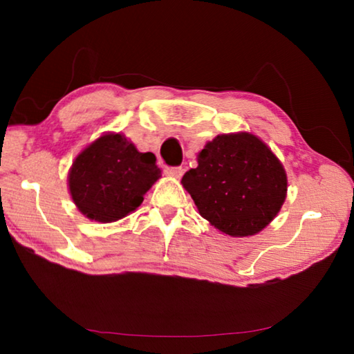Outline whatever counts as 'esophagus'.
I'll return each mask as SVG.
<instances>
[{"mask_svg": "<svg viewBox=\"0 0 354 354\" xmlns=\"http://www.w3.org/2000/svg\"><path fill=\"white\" fill-rule=\"evenodd\" d=\"M165 175H169L171 178H181L183 176V169H181V167H167Z\"/></svg>", "mask_w": 354, "mask_h": 354, "instance_id": "34e87169", "label": "esophagus"}]
</instances>
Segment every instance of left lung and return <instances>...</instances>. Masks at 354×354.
I'll use <instances>...</instances> for the list:
<instances>
[{
  "mask_svg": "<svg viewBox=\"0 0 354 354\" xmlns=\"http://www.w3.org/2000/svg\"><path fill=\"white\" fill-rule=\"evenodd\" d=\"M183 176L203 218L232 237L253 236L277 217L287 194L283 164L259 137L221 134Z\"/></svg>",
  "mask_w": 354,
  "mask_h": 354,
  "instance_id": "left-lung-1",
  "label": "left lung"
}]
</instances>
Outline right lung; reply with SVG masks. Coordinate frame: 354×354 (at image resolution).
<instances>
[{"mask_svg":"<svg viewBox=\"0 0 354 354\" xmlns=\"http://www.w3.org/2000/svg\"><path fill=\"white\" fill-rule=\"evenodd\" d=\"M159 176L153 153L137 151L123 134L109 133L76 156L68 189L87 218L111 223L136 211Z\"/></svg>","mask_w":354,"mask_h":354,"instance_id":"obj_1","label":"right lung"}]
</instances>
